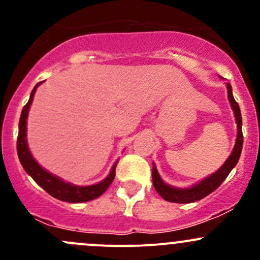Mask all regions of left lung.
<instances>
[{"mask_svg":"<svg viewBox=\"0 0 260 260\" xmlns=\"http://www.w3.org/2000/svg\"><path fill=\"white\" fill-rule=\"evenodd\" d=\"M228 89V99L230 102V107H232L233 112H234L235 122H237L238 133H237V140H235L234 148H233L232 153L228 157L226 161L224 162L221 167L217 170L216 172L211 174L210 176L205 177L195 185L190 186V187H175V186L169 185L165 182L164 180L159 176L158 171H157L156 165L153 164V169H152V181H153V186L156 188L157 192L162 196L166 201L170 203H177V204H188V203H195V201L201 200V199L206 198L209 193L212 191L216 190L222 181L228 177L233 169L237 166L238 161H239L240 153H242L243 148V132H242V113H240V108L238 103L235 102L234 96H233V89L229 83H226Z\"/></svg>","mask_w":260,"mask_h":260,"instance_id":"left-lung-1","label":"left lung"}]
</instances>
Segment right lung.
Returning a JSON list of instances; mask_svg holds the SVG:
<instances>
[{"mask_svg": "<svg viewBox=\"0 0 260 260\" xmlns=\"http://www.w3.org/2000/svg\"><path fill=\"white\" fill-rule=\"evenodd\" d=\"M40 83H38L35 85V88L32 89L30 94V99H28L27 104L23 107L22 112H21L20 117V123H18V137H17V154L18 159H20L21 165H22L23 170L26 171V174L30 175L32 177V180L38 183L39 186L44 188L46 192L50 193L52 198L57 199L60 201H67V203H86V201L94 200V199L99 198L102 193H104L107 191V188L109 187L112 182H113L114 176H115V167H117L118 161L114 162V165L112 166L111 172H109L108 176L106 177L103 181L98 183H94V185L89 186H78L74 183H70L64 181L60 177L55 176V175L50 174L49 171H46L44 167H41L38 164L35 158H34L32 153H31L30 148L27 145V115L28 111H30L31 103L34 101V95H35V91L38 89V86L40 85Z\"/></svg>", "mask_w": 260, "mask_h": 260, "instance_id": "1", "label": "right lung"}]
</instances>
